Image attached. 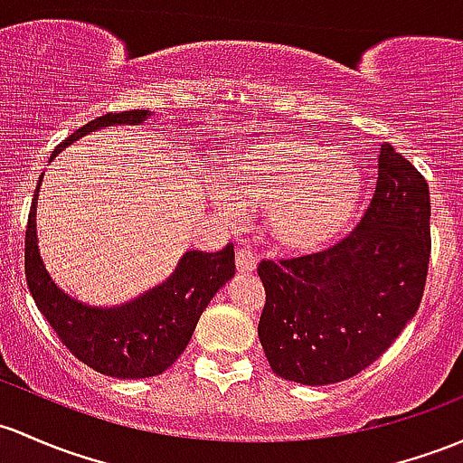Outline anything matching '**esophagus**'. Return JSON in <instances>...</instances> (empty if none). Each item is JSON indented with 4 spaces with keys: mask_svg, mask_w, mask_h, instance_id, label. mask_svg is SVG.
I'll return each instance as SVG.
<instances>
[{
    "mask_svg": "<svg viewBox=\"0 0 463 463\" xmlns=\"http://www.w3.org/2000/svg\"><path fill=\"white\" fill-rule=\"evenodd\" d=\"M256 253H253L250 247H241L236 253V269L238 273H253L256 271Z\"/></svg>",
    "mask_w": 463,
    "mask_h": 463,
    "instance_id": "34e87169",
    "label": "esophagus"
}]
</instances>
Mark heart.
<instances>
[{
	"mask_svg": "<svg viewBox=\"0 0 463 463\" xmlns=\"http://www.w3.org/2000/svg\"><path fill=\"white\" fill-rule=\"evenodd\" d=\"M225 190L241 205H265V230L289 251H317L349 225L357 203L351 167L291 134L260 137L227 158ZM222 210L233 212L230 203Z\"/></svg>",
	"mask_w": 463,
	"mask_h": 463,
	"instance_id": "b5f03b06",
	"label": "heart"
}]
</instances>
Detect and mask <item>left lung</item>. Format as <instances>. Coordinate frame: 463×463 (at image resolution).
I'll return each instance as SVG.
<instances>
[{
    "mask_svg": "<svg viewBox=\"0 0 463 463\" xmlns=\"http://www.w3.org/2000/svg\"><path fill=\"white\" fill-rule=\"evenodd\" d=\"M429 258V183L382 143L360 225L331 250L258 267L267 293L258 337L271 371L307 386L364 371L420 309Z\"/></svg>",
    "mask_w": 463,
    "mask_h": 463,
    "instance_id": "1",
    "label": "left lung"
}]
</instances>
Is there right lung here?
<instances>
[{
  "label": "right lung",
  "instance_id": "right-lung-1",
  "mask_svg": "<svg viewBox=\"0 0 463 463\" xmlns=\"http://www.w3.org/2000/svg\"><path fill=\"white\" fill-rule=\"evenodd\" d=\"M150 117V110L103 114L72 132L52 152L51 161L86 134L114 126H141ZM43 174L34 190L26 230V280L39 311L72 355L90 369L118 380L161 375L187 349L198 317L216 291L233 278V245L230 242L216 253H183L178 267L163 285H156L126 305H86L52 280L39 253L37 198Z\"/></svg>",
  "mask_w": 463,
  "mask_h": 463
}]
</instances>
